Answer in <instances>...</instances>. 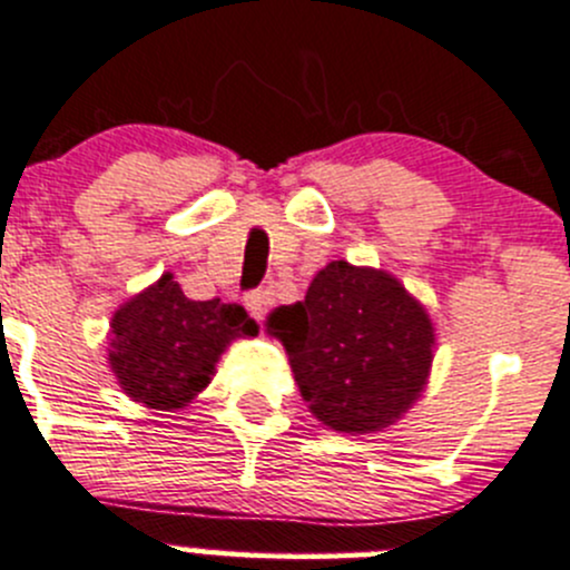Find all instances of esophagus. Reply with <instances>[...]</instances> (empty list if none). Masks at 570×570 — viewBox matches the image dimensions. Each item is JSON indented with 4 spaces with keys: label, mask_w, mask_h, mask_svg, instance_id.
I'll return each mask as SVG.
<instances>
[{
    "label": "esophagus",
    "mask_w": 570,
    "mask_h": 570,
    "mask_svg": "<svg viewBox=\"0 0 570 570\" xmlns=\"http://www.w3.org/2000/svg\"><path fill=\"white\" fill-rule=\"evenodd\" d=\"M244 304H246V309L252 313V318L261 321L263 313H266V307L272 304V298H268L266 291H249L244 296Z\"/></svg>",
    "instance_id": "1"
}]
</instances>
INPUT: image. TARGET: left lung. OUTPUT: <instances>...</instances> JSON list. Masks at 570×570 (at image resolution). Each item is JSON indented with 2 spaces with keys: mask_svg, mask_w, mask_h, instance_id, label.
<instances>
[{
  "mask_svg": "<svg viewBox=\"0 0 570 570\" xmlns=\"http://www.w3.org/2000/svg\"><path fill=\"white\" fill-rule=\"evenodd\" d=\"M266 326L283 341L309 413L330 430H385L430 380L432 321L387 272L326 263L304 302L277 307Z\"/></svg>",
  "mask_w": 570,
  "mask_h": 570,
  "instance_id": "left-lung-1",
  "label": "left lung"
}]
</instances>
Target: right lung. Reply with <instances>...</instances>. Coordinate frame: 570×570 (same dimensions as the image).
<instances>
[{
	"instance_id": "1",
	"label": "right lung",
	"mask_w": 570,
	"mask_h": 570,
	"mask_svg": "<svg viewBox=\"0 0 570 570\" xmlns=\"http://www.w3.org/2000/svg\"><path fill=\"white\" fill-rule=\"evenodd\" d=\"M255 335V318L240 304L194 302L171 274H163L116 309L107 360L132 402L171 413L210 385L235 337Z\"/></svg>"
}]
</instances>
